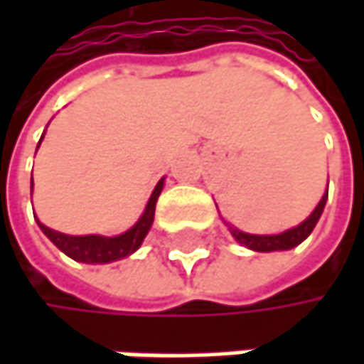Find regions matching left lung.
Here are the masks:
<instances>
[{
    "instance_id": "obj_1",
    "label": "left lung",
    "mask_w": 364,
    "mask_h": 364,
    "mask_svg": "<svg viewBox=\"0 0 364 364\" xmlns=\"http://www.w3.org/2000/svg\"><path fill=\"white\" fill-rule=\"evenodd\" d=\"M325 204H327V193L323 196V200L318 202V206L314 208V213H312L304 223H299L297 228L287 230V232H282V234H278V236H253V234L238 232V230H234V228H230V230H232L234 238H236L240 245H245L247 249H251V251H259V253L289 251V249L301 245V242L312 234V230L316 228V223H318V219H321V215H323Z\"/></svg>"
}]
</instances>
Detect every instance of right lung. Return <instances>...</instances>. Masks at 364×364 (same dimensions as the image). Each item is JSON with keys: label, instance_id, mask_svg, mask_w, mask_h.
Listing matches in <instances>:
<instances>
[{"label": "right lung", "instance_id": "right-lung-1", "mask_svg": "<svg viewBox=\"0 0 364 364\" xmlns=\"http://www.w3.org/2000/svg\"><path fill=\"white\" fill-rule=\"evenodd\" d=\"M39 147V145H37ZM164 187V179H160V183L156 185L147 206H145V213L143 217L136 221L134 228H130L128 232H124L122 236H115V238H103V236H65L60 232H54L46 225H41L39 221V228L41 232L67 255L75 261H82V263H109V261H117L122 257H128L132 255L143 242V238L147 236L151 223H154V213H156V202H158V196Z\"/></svg>", "mask_w": 364, "mask_h": 364}]
</instances>
